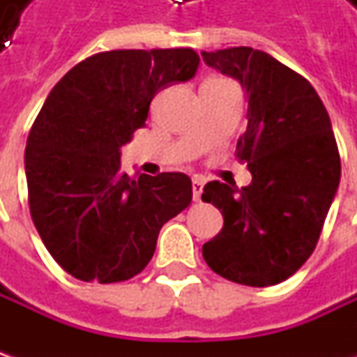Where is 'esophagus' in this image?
I'll return each instance as SVG.
<instances>
[{
  "label": "esophagus",
  "instance_id": "esophagus-1",
  "mask_svg": "<svg viewBox=\"0 0 357 357\" xmlns=\"http://www.w3.org/2000/svg\"><path fill=\"white\" fill-rule=\"evenodd\" d=\"M202 186H204V181L200 176H195L192 178V199L199 202L200 195H202Z\"/></svg>",
  "mask_w": 357,
  "mask_h": 357
}]
</instances>
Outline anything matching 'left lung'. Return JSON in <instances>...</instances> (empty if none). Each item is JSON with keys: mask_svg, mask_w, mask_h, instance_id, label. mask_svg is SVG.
<instances>
[{"mask_svg": "<svg viewBox=\"0 0 357 357\" xmlns=\"http://www.w3.org/2000/svg\"><path fill=\"white\" fill-rule=\"evenodd\" d=\"M202 59L246 93L248 125L236 157L252 174L242 188L218 181L204 186L202 200L222 213L225 227L202 256L227 280L272 286L314 252L336 197L342 167L330 115L304 77L264 51H202Z\"/></svg>", "mask_w": 357, "mask_h": 357, "instance_id": "obj_1", "label": "left lung"}]
</instances>
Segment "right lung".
I'll use <instances>...</instances> for the list:
<instances>
[{"label": "right lung", "instance_id": "1", "mask_svg": "<svg viewBox=\"0 0 357 357\" xmlns=\"http://www.w3.org/2000/svg\"><path fill=\"white\" fill-rule=\"evenodd\" d=\"M192 49H117L75 65L51 89L25 146L33 225L55 262L83 282L129 280L158 232L192 200L183 172L130 178L121 146L160 89L197 75Z\"/></svg>", "mask_w": 357, "mask_h": 357}]
</instances>
